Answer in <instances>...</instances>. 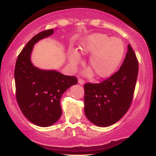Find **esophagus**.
I'll return each mask as SVG.
<instances>
[{
    "label": "esophagus",
    "mask_w": 156,
    "mask_h": 156,
    "mask_svg": "<svg viewBox=\"0 0 156 156\" xmlns=\"http://www.w3.org/2000/svg\"><path fill=\"white\" fill-rule=\"evenodd\" d=\"M84 83H85V80H83V79H80V78H79V79H78V83L79 84H83Z\"/></svg>",
    "instance_id": "esophagus-1"
}]
</instances>
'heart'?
Returning <instances> with one entry per match:
<instances>
[{
  "label": "heart",
  "instance_id": "obj_1",
  "mask_svg": "<svg viewBox=\"0 0 156 156\" xmlns=\"http://www.w3.org/2000/svg\"><path fill=\"white\" fill-rule=\"evenodd\" d=\"M83 55H92L89 64L94 74L100 78H107L116 72L125 54V44L120 39L111 38L103 34L89 36L80 47ZM69 61L73 67L80 62L76 51L69 53Z\"/></svg>",
  "mask_w": 156,
  "mask_h": 156
}]
</instances>
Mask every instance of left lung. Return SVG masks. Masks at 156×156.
<instances>
[{
	"label": "left lung",
	"mask_w": 156,
	"mask_h": 156,
	"mask_svg": "<svg viewBox=\"0 0 156 156\" xmlns=\"http://www.w3.org/2000/svg\"><path fill=\"white\" fill-rule=\"evenodd\" d=\"M139 62L130 44L117 72L99 83L84 84V112L91 122L110 126L128 112L133 98Z\"/></svg>",
	"instance_id": "8db88e82"
}]
</instances>
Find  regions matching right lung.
Wrapping results in <instances>:
<instances>
[{"label": "right lung", "mask_w": 156, "mask_h": 156, "mask_svg": "<svg viewBox=\"0 0 156 156\" xmlns=\"http://www.w3.org/2000/svg\"><path fill=\"white\" fill-rule=\"evenodd\" d=\"M53 31L45 30L35 35L20 53L15 68L17 104L28 120L40 127L51 126L58 120L62 114V94L78 83L76 77L64 76L54 70H42L31 62L34 44Z\"/></svg>", "instance_id": "right-lung-1"}]
</instances>
